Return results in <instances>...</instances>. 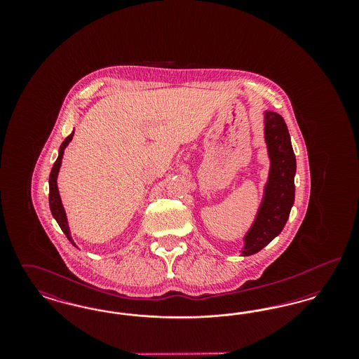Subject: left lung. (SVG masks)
Wrapping results in <instances>:
<instances>
[{"mask_svg": "<svg viewBox=\"0 0 359 359\" xmlns=\"http://www.w3.org/2000/svg\"><path fill=\"white\" fill-rule=\"evenodd\" d=\"M264 141L269 172L255 219L242 237L239 256L256 255L284 229L294 203L296 157L284 118L272 110L264 113Z\"/></svg>", "mask_w": 359, "mask_h": 359, "instance_id": "obj_1", "label": "left lung"}]
</instances>
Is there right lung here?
<instances>
[{
  "label": "right lung",
  "mask_w": 359,
  "mask_h": 359,
  "mask_svg": "<svg viewBox=\"0 0 359 359\" xmlns=\"http://www.w3.org/2000/svg\"><path fill=\"white\" fill-rule=\"evenodd\" d=\"M74 137V130L72 133L69 135L60 145L59 148V154H57V158L52 167L51 173H50V208H51L52 217L55 218V221L57 222V224L60 226L62 231L66 234V237L69 238V242L75 246L76 243L74 242V239L71 237V230H69V219H67V214H66V210L63 207L62 203V198H60V194H59V188H57V176H59V171H60V167H62V160H63V154H65V149L67 148L71 140Z\"/></svg>",
  "instance_id": "right-lung-1"
}]
</instances>
